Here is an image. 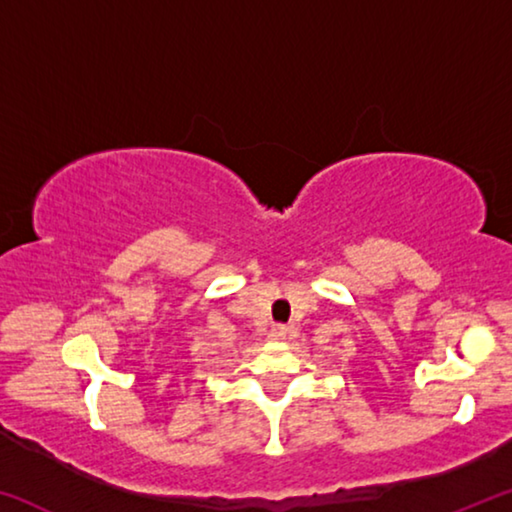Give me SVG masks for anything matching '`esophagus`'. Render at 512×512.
<instances>
[{
	"label": "esophagus",
	"instance_id": "1",
	"mask_svg": "<svg viewBox=\"0 0 512 512\" xmlns=\"http://www.w3.org/2000/svg\"><path fill=\"white\" fill-rule=\"evenodd\" d=\"M268 336H271V341H284V339H287V327L273 325L271 332H268Z\"/></svg>",
	"mask_w": 512,
	"mask_h": 512
}]
</instances>
